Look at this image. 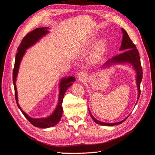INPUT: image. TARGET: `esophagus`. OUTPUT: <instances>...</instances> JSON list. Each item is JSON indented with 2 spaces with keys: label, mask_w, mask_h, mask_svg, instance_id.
I'll list each match as a JSON object with an SVG mask.
<instances>
[{
  "label": "esophagus",
  "mask_w": 155,
  "mask_h": 155,
  "mask_svg": "<svg viewBox=\"0 0 155 155\" xmlns=\"http://www.w3.org/2000/svg\"><path fill=\"white\" fill-rule=\"evenodd\" d=\"M78 78L79 80H83V79H85L87 78V74H85V72H81L78 74Z\"/></svg>",
  "instance_id": "obj_1"
}]
</instances>
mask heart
Masks as SVG:
<instances>
[{
    "instance_id": "b5f03b06",
    "label": "heart",
    "mask_w": 155,
    "mask_h": 155,
    "mask_svg": "<svg viewBox=\"0 0 155 155\" xmlns=\"http://www.w3.org/2000/svg\"><path fill=\"white\" fill-rule=\"evenodd\" d=\"M97 41L96 37H92L87 41L86 46H92ZM107 48V42L106 40H101L98 42L92 54V60L93 62H97L101 59Z\"/></svg>"
}]
</instances>
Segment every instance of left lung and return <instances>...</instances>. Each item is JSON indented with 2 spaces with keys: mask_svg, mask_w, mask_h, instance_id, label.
<instances>
[{
  "mask_svg": "<svg viewBox=\"0 0 155 155\" xmlns=\"http://www.w3.org/2000/svg\"><path fill=\"white\" fill-rule=\"evenodd\" d=\"M121 31H122V34H123V37H122V41H121V46L120 48V51H122V52L119 55L114 56V57H113L112 59L107 61L106 63H105L104 65H103L102 67H101V68L109 67L113 64H121L128 63L132 65V67L135 70L136 74H137L136 75V81H137V85L138 88V97H137V102H138L140 96V83H141V81H142V75H143L140 55H139L138 51L137 49V47H136V46L133 43V41H131L130 39L129 38L127 33L126 31L123 28H121ZM137 102L136 103V105H137ZM89 113H90L91 118H92V120H94V122H96V124L99 125H105V126H113V125L121 124V123H123L125 120H126V119L130 115L129 114L127 117H126L124 120L119 121V122L105 123L96 119L91 114L90 110H89Z\"/></svg>",
  "mask_w": 155,
  "mask_h": 155,
  "instance_id": "1",
  "label": "left lung"
}]
</instances>
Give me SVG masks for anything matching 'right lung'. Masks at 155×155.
<instances>
[{
    "instance_id": "right-lung-1",
    "label": "right lung",
    "mask_w": 155,
    "mask_h": 155,
    "mask_svg": "<svg viewBox=\"0 0 155 155\" xmlns=\"http://www.w3.org/2000/svg\"><path fill=\"white\" fill-rule=\"evenodd\" d=\"M49 28L43 27L38 28L28 33L21 41V43L17 48L18 52L15 56V61L14 68L13 71V82L14 85V89H15V100L18 109L21 110L22 113L25 116V118L28 120L35 127L39 128H49L57 125L61 120L63 114V100L65 92L67 91L68 87L72 85L73 83L76 81V78L73 76L65 77L61 79L59 85V98L58 105L54 112L50 116L45 117V118H34L29 116L26 112L23 110L18 102V96H17V90L16 87V79L19 69L20 64L22 58L24 57L25 54L26 52V50L30 48L31 46L35 45L37 43L43 38V37L46 36L49 34Z\"/></svg>"
}]
</instances>
